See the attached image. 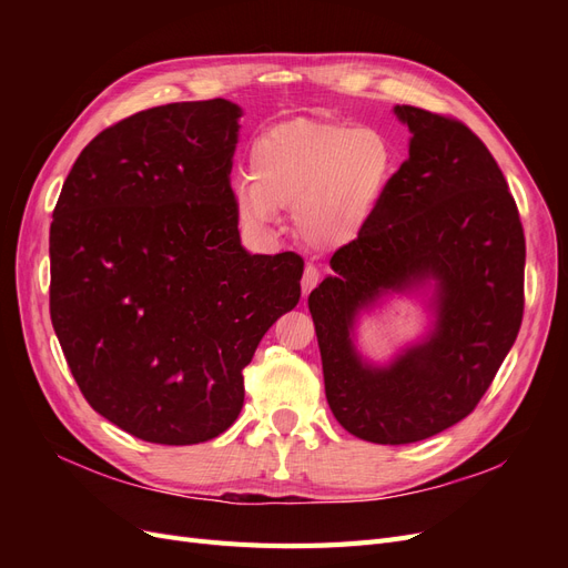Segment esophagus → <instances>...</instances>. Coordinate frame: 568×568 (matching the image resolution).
Returning <instances> with one entry per match:
<instances>
[{"mask_svg": "<svg viewBox=\"0 0 568 568\" xmlns=\"http://www.w3.org/2000/svg\"><path fill=\"white\" fill-rule=\"evenodd\" d=\"M317 282H320V270L315 265H307L305 272H303V280H301L303 296L311 294V291L317 286Z\"/></svg>", "mask_w": 568, "mask_h": 568, "instance_id": "esophagus-1", "label": "esophagus"}]
</instances>
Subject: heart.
Segmentation results:
<instances>
[{
  "label": "heart",
  "mask_w": 568,
  "mask_h": 568,
  "mask_svg": "<svg viewBox=\"0 0 568 568\" xmlns=\"http://www.w3.org/2000/svg\"><path fill=\"white\" fill-rule=\"evenodd\" d=\"M388 136L369 125L291 120L251 146V178L232 182L236 213L270 227L280 209H296V227L315 248L346 246L367 227L393 175Z\"/></svg>",
  "instance_id": "1"
}]
</instances>
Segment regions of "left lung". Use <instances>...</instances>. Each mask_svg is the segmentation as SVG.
Here are the masks:
<instances>
[{
  "label": "left lung",
  "mask_w": 568,
  "mask_h": 568,
  "mask_svg": "<svg viewBox=\"0 0 568 568\" xmlns=\"http://www.w3.org/2000/svg\"><path fill=\"white\" fill-rule=\"evenodd\" d=\"M409 156L379 209L307 307L324 393L348 434L382 445L432 438L471 415L517 341L526 239L517 203L486 144L450 115L395 106ZM435 282L433 336L386 368L354 351L352 324L388 290Z\"/></svg>",
  "instance_id": "left-lung-1"
}]
</instances>
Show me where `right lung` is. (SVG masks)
Segmentation results:
<instances>
[{"instance_id": "add662e5", "label": "right lung", "mask_w": 568, "mask_h": 568, "mask_svg": "<svg viewBox=\"0 0 568 568\" xmlns=\"http://www.w3.org/2000/svg\"><path fill=\"white\" fill-rule=\"evenodd\" d=\"M242 109L180 101L99 132L49 230V313L84 400L134 438L211 440L244 407V367L301 298L298 253L239 239Z\"/></svg>"}]
</instances>
